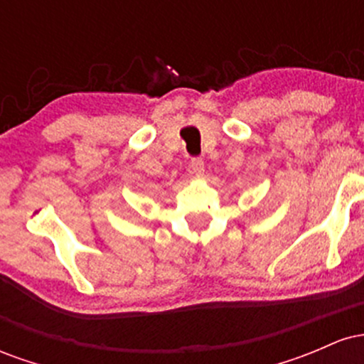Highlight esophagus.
<instances>
[{
  "mask_svg": "<svg viewBox=\"0 0 364 364\" xmlns=\"http://www.w3.org/2000/svg\"><path fill=\"white\" fill-rule=\"evenodd\" d=\"M188 171H190V174H193V176H202L203 171H205V162H203L200 157L191 159L190 166H188Z\"/></svg>",
  "mask_w": 364,
  "mask_h": 364,
  "instance_id": "34e87169",
  "label": "esophagus"
}]
</instances>
